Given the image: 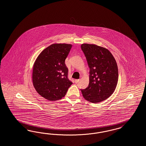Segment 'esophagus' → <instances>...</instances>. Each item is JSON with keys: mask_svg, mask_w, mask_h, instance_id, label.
<instances>
[{"mask_svg": "<svg viewBox=\"0 0 146 146\" xmlns=\"http://www.w3.org/2000/svg\"><path fill=\"white\" fill-rule=\"evenodd\" d=\"M80 80L79 79H76L75 80V82L76 84H77V83H78L79 82Z\"/></svg>", "mask_w": 146, "mask_h": 146, "instance_id": "obj_1", "label": "esophagus"}]
</instances>
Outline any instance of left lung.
<instances>
[{"mask_svg": "<svg viewBox=\"0 0 146 146\" xmlns=\"http://www.w3.org/2000/svg\"><path fill=\"white\" fill-rule=\"evenodd\" d=\"M81 48L89 67V83L80 89L84 98L92 103H99L110 96L118 80L117 62L110 52L95 44H83Z\"/></svg>", "mask_w": 146, "mask_h": 146, "instance_id": "1", "label": "left lung"}]
</instances>
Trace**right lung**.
I'll list each match as a JSON object with an SVG mask.
<instances>
[{
  "mask_svg": "<svg viewBox=\"0 0 146 146\" xmlns=\"http://www.w3.org/2000/svg\"><path fill=\"white\" fill-rule=\"evenodd\" d=\"M71 44H53L44 49L33 67V82L37 92L49 101L64 97L72 82L68 78L65 59Z\"/></svg>",
  "mask_w": 146,
  "mask_h": 146,
  "instance_id": "right-lung-1",
  "label": "right lung"
}]
</instances>
